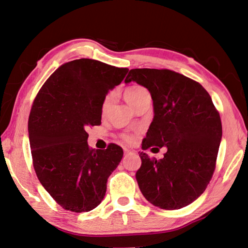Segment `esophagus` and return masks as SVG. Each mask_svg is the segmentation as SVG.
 <instances>
[{"label": "esophagus", "instance_id": "1", "mask_svg": "<svg viewBox=\"0 0 248 248\" xmlns=\"http://www.w3.org/2000/svg\"><path fill=\"white\" fill-rule=\"evenodd\" d=\"M135 152L132 149H128V148H124V154L127 155H132Z\"/></svg>", "mask_w": 248, "mask_h": 248}]
</instances>
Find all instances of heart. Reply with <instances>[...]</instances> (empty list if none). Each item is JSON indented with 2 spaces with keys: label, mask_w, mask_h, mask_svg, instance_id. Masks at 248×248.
I'll return each instance as SVG.
<instances>
[{
  "label": "heart",
  "mask_w": 248,
  "mask_h": 248,
  "mask_svg": "<svg viewBox=\"0 0 248 248\" xmlns=\"http://www.w3.org/2000/svg\"><path fill=\"white\" fill-rule=\"evenodd\" d=\"M144 93H147V90L145 88L140 87V86H132V87H129L125 90L124 96H125L126 102H127V103L132 107L135 105L136 102L140 99ZM111 99H112L111 94L107 95L105 98V100L103 102V105H102V112L103 113H105L107 111L108 107H109V105H110Z\"/></svg>",
  "instance_id": "b5f03b06"
}]
</instances>
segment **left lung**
Masks as SVG:
<instances>
[{"instance_id":"left-lung-1","label":"left lung","mask_w":248,"mask_h":248,"mask_svg":"<svg viewBox=\"0 0 248 248\" xmlns=\"http://www.w3.org/2000/svg\"><path fill=\"white\" fill-rule=\"evenodd\" d=\"M130 82L147 88L153 99L154 120L142 149L167 148L160 160L139 152V188L156 207H185L203 194L213 177L222 139L220 114L201 84L178 72L136 68L125 78Z\"/></svg>"}]
</instances>
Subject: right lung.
I'll list each match as a JSON object with an SVG mask.
<instances>
[{"label": "right lung", "mask_w": 248, "mask_h": 248, "mask_svg": "<svg viewBox=\"0 0 248 248\" xmlns=\"http://www.w3.org/2000/svg\"><path fill=\"white\" fill-rule=\"evenodd\" d=\"M128 70L92 59L75 60L54 71L34 99L28 120L34 170L66 210L84 213L98 206L123 158L116 144L90 149L86 129L101 124L105 96Z\"/></svg>", "instance_id": "1"}]
</instances>
